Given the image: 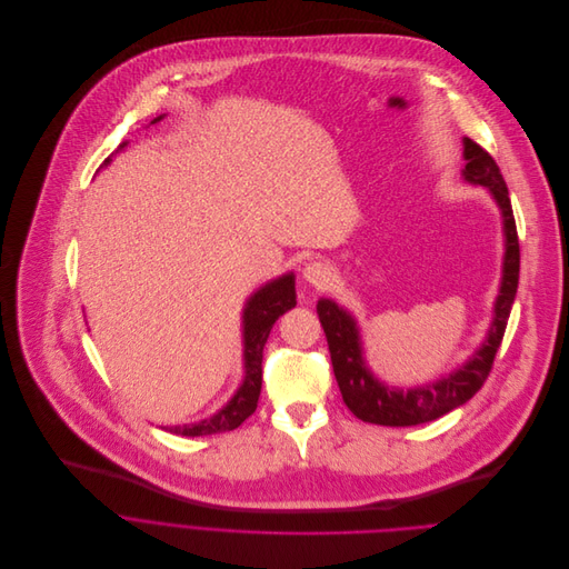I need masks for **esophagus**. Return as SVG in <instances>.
Returning a JSON list of instances; mask_svg holds the SVG:
<instances>
[{
  "label": "esophagus",
  "mask_w": 569,
  "mask_h": 569,
  "mask_svg": "<svg viewBox=\"0 0 569 569\" xmlns=\"http://www.w3.org/2000/svg\"><path fill=\"white\" fill-rule=\"evenodd\" d=\"M302 278L316 289H327L333 282V267L329 262L313 260L302 269Z\"/></svg>",
  "instance_id": "1"
}]
</instances>
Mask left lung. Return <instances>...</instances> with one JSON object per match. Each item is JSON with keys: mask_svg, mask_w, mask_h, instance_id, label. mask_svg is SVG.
<instances>
[{"mask_svg": "<svg viewBox=\"0 0 569 569\" xmlns=\"http://www.w3.org/2000/svg\"><path fill=\"white\" fill-rule=\"evenodd\" d=\"M465 159H467V166L462 170L465 179L489 188L502 210L507 251H505V267H502V284L496 298V313H493L489 336L482 343V348L462 368H458L446 379H439L437 383L412 388L408 392L388 388L386 383L375 379V375L368 370L363 361L357 320L343 307H338L331 300H318L316 305L320 325L327 336L333 377L338 381L340 395H343L346 406L368 423L417 426V423L439 419L441 415L467 403L485 386L493 368V359L502 343L511 305L518 291L520 244H518V231H516L509 190L498 163L473 139H465Z\"/></svg>", "mask_w": 569, "mask_h": 569, "instance_id": "left-lung-1", "label": "left lung"}]
</instances>
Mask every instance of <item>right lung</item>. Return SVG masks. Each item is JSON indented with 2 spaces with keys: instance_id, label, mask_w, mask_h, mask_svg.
<instances>
[{
  "instance_id": "1",
  "label": "right lung",
  "mask_w": 569,
  "mask_h": 569,
  "mask_svg": "<svg viewBox=\"0 0 569 569\" xmlns=\"http://www.w3.org/2000/svg\"><path fill=\"white\" fill-rule=\"evenodd\" d=\"M163 117L154 119L152 123H157ZM104 163H109V159H104ZM291 307H296L293 273H287V276L264 284L260 291H256L244 307V370H247V375H244L240 390L217 415H212L199 423H183V426H172L166 430H170L174 435H183V437H199V435L236 430L244 419H249L258 408V399H260V390H262L264 343L271 333L273 322Z\"/></svg>"
}]
</instances>
